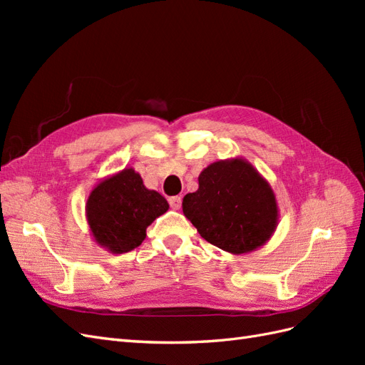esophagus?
Wrapping results in <instances>:
<instances>
[{"label":"esophagus","instance_id":"1","mask_svg":"<svg viewBox=\"0 0 365 365\" xmlns=\"http://www.w3.org/2000/svg\"><path fill=\"white\" fill-rule=\"evenodd\" d=\"M181 196H172V197H169V204H170V207L173 208V210H180L181 208Z\"/></svg>","mask_w":365,"mask_h":365}]
</instances>
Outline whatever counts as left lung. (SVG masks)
I'll return each instance as SVG.
<instances>
[{"mask_svg":"<svg viewBox=\"0 0 365 365\" xmlns=\"http://www.w3.org/2000/svg\"><path fill=\"white\" fill-rule=\"evenodd\" d=\"M197 190L182 200V213L210 244L235 254L262 248L279 224L269 182L242 157L220 160L197 176Z\"/></svg>","mask_w":365,"mask_h":365,"instance_id":"obj_1","label":"left lung"}]
</instances>
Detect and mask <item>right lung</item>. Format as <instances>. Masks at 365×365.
Returning <instances> with one entry per match:
<instances>
[{
  "instance_id": "obj_1",
  "label": "right lung",
  "mask_w": 365,
  "mask_h": 365,
  "mask_svg": "<svg viewBox=\"0 0 365 365\" xmlns=\"http://www.w3.org/2000/svg\"><path fill=\"white\" fill-rule=\"evenodd\" d=\"M168 210L164 196L146 189L140 173L125 168L93 187L85 215L96 245L123 254L140 247L146 228Z\"/></svg>"
}]
</instances>
